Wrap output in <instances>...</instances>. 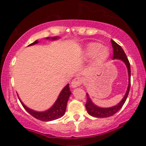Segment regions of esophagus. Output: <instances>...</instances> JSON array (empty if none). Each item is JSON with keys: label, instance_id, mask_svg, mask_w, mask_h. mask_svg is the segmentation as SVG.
<instances>
[{"label": "esophagus", "instance_id": "obj_1", "mask_svg": "<svg viewBox=\"0 0 146 146\" xmlns=\"http://www.w3.org/2000/svg\"><path fill=\"white\" fill-rule=\"evenodd\" d=\"M83 81H84V80H83L82 78H81V77H76L71 82V86L73 88L78 87V86H81L82 84Z\"/></svg>", "mask_w": 146, "mask_h": 146}]
</instances>
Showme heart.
Returning <instances> with one entry per match:
<instances>
[{"label":"heart","instance_id":"heart-1","mask_svg":"<svg viewBox=\"0 0 146 146\" xmlns=\"http://www.w3.org/2000/svg\"><path fill=\"white\" fill-rule=\"evenodd\" d=\"M84 57L91 58L94 57V62L95 65H100L104 63L109 57L108 48L106 46H101L98 43L89 44L84 51Z\"/></svg>","mask_w":146,"mask_h":146}]
</instances>
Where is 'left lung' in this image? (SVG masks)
Listing matches in <instances>:
<instances>
[{
	"instance_id": "left-lung-1",
	"label": "left lung",
	"mask_w": 146,
	"mask_h": 146,
	"mask_svg": "<svg viewBox=\"0 0 146 146\" xmlns=\"http://www.w3.org/2000/svg\"><path fill=\"white\" fill-rule=\"evenodd\" d=\"M111 44H112L113 48V60H121L122 62H124V64L126 65L127 68V71H128V76H129V84L128 87H127V92L125 93V95L124 96V98L121 100L120 101L119 103L117 105L113 106V107L110 108H101L99 106H96L94 104L92 101L91 98H89L88 93H86V98H87V100H86V109L89 115H91L92 116L97 118H106L111 116V115H114L115 113H117L118 111L120 110L122 108L123 105L124 104L126 100H127V97H128L129 92V89H130V81H131V70H130V64L129 62L128 58H127V55H126L125 52H124L123 48L120 46L118 44H116L114 40H111Z\"/></svg>"
}]
</instances>
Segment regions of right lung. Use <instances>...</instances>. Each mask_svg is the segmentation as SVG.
I'll return each mask as SVG.
<instances>
[{
  "instance_id": "1",
  "label": "right lung",
  "mask_w": 146,
  "mask_h": 146,
  "mask_svg": "<svg viewBox=\"0 0 146 146\" xmlns=\"http://www.w3.org/2000/svg\"><path fill=\"white\" fill-rule=\"evenodd\" d=\"M60 38V37L58 36H55V37H47V40H57V39ZM38 40H36L35 41H34L33 43L31 44L29 46H33L35 45V44H38ZM70 94H71V92L70 90V87H69V84H67L65 87L63 88V89L62 90L61 92L59 94L58 98H57V100L55 101V102L54 103L53 106L50 108L49 109L46 110L45 111H34L33 109L29 108L28 107L25 106V105L22 102V100H20V98H19V101L22 103V106L24 107V108L25 109L26 111L31 114V115H33V117H35V119H38V120L43 121H50L55 120V119H60L61 118L62 115L65 114V111H66L67 108V103H68V101L69 98H70Z\"/></svg>"
}]
</instances>
